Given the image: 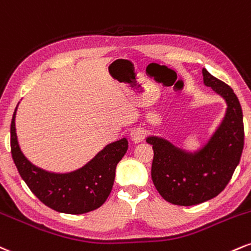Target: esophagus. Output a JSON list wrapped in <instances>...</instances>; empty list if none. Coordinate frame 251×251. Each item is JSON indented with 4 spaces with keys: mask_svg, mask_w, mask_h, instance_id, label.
Returning a JSON list of instances; mask_svg holds the SVG:
<instances>
[{
    "mask_svg": "<svg viewBox=\"0 0 251 251\" xmlns=\"http://www.w3.org/2000/svg\"><path fill=\"white\" fill-rule=\"evenodd\" d=\"M144 136H146V132L142 128H134L130 130V137L131 141L135 143L141 142L143 140Z\"/></svg>",
    "mask_w": 251,
    "mask_h": 251,
    "instance_id": "obj_1",
    "label": "esophagus"
}]
</instances>
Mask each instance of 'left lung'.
<instances>
[{"label": "left lung", "instance_id": "obj_1", "mask_svg": "<svg viewBox=\"0 0 251 251\" xmlns=\"http://www.w3.org/2000/svg\"><path fill=\"white\" fill-rule=\"evenodd\" d=\"M202 74L204 84L228 104L225 119L209 142L191 154L163 138H147L154 150L155 188L166 201L184 207L209 201L223 191L240 163L244 146L242 108L234 90L205 69Z\"/></svg>", "mask_w": 251, "mask_h": 251}]
</instances>
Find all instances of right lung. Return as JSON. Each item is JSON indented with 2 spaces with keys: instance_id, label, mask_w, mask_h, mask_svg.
I'll list each match as a JSON object with an SVG mask.
<instances>
[{
  "instance_id": "add662e5",
  "label": "right lung",
  "mask_w": 251,
  "mask_h": 251,
  "mask_svg": "<svg viewBox=\"0 0 251 251\" xmlns=\"http://www.w3.org/2000/svg\"><path fill=\"white\" fill-rule=\"evenodd\" d=\"M16 109L10 126L11 156L31 193L47 207L58 213L78 215L101 207L113 189L117 163L128 149L126 138L108 144L93 160L75 172L49 173L31 164L21 151L15 128Z\"/></svg>"
}]
</instances>
